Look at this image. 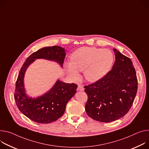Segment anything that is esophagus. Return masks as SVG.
I'll use <instances>...</instances> for the list:
<instances>
[{"instance_id": "34e87169", "label": "esophagus", "mask_w": 149, "mask_h": 149, "mask_svg": "<svg viewBox=\"0 0 149 149\" xmlns=\"http://www.w3.org/2000/svg\"><path fill=\"white\" fill-rule=\"evenodd\" d=\"M77 90H78V91H84V87H83V85L79 84L78 86Z\"/></svg>"}]
</instances>
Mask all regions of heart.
<instances>
[{
	"label": "heart",
	"mask_w": 149,
	"mask_h": 149,
	"mask_svg": "<svg viewBox=\"0 0 149 149\" xmlns=\"http://www.w3.org/2000/svg\"><path fill=\"white\" fill-rule=\"evenodd\" d=\"M114 62L113 53L109 49L83 47L74 51L71 61L65 62V70L73 79H78L79 71L90 82H96L111 71Z\"/></svg>",
	"instance_id": "b5f03b06"
}]
</instances>
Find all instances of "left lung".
I'll use <instances>...</instances> for the list:
<instances>
[{
    "label": "left lung",
    "instance_id": "left-lung-1",
    "mask_svg": "<svg viewBox=\"0 0 149 149\" xmlns=\"http://www.w3.org/2000/svg\"><path fill=\"white\" fill-rule=\"evenodd\" d=\"M112 70L96 83L84 86L88 96L87 114L102 123H110L128 113L136 97L138 83L131 60L113 49Z\"/></svg>",
    "mask_w": 149,
    "mask_h": 149
}]
</instances>
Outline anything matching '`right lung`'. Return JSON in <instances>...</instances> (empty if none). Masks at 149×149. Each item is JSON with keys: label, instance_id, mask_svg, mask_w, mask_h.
<instances>
[{"label": "right lung", "instance_id": "obj_1", "mask_svg": "<svg viewBox=\"0 0 149 149\" xmlns=\"http://www.w3.org/2000/svg\"><path fill=\"white\" fill-rule=\"evenodd\" d=\"M65 55V49L61 46L45 47L32 53L21 67L16 82L14 99L22 113L36 123L49 124L60 118L65 112L68 102L76 93L78 86L58 79L47 92L32 97L25 89L24 80L26 69L38 59L54 61L62 68Z\"/></svg>", "mask_w": 149, "mask_h": 149}]
</instances>
